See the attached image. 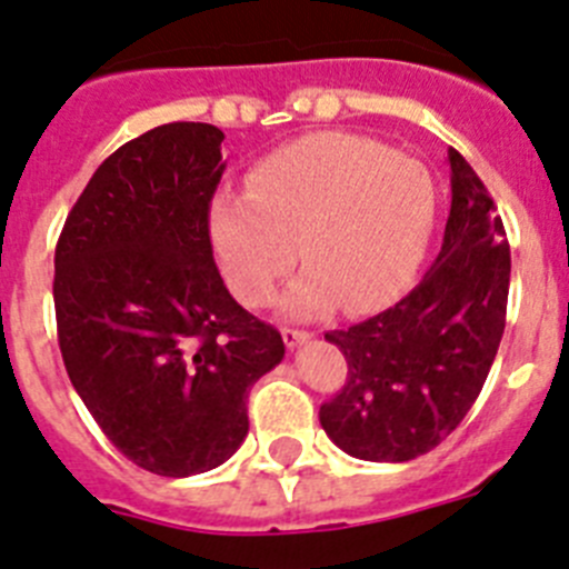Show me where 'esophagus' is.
<instances>
[{"instance_id": "obj_1", "label": "esophagus", "mask_w": 569, "mask_h": 569, "mask_svg": "<svg viewBox=\"0 0 569 569\" xmlns=\"http://www.w3.org/2000/svg\"><path fill=\"white\" fill-rule=\"evenodd\" d=\"M283 343L289 346V349H295V346L306 343V340L312 338V332H306V329H283Z\"/></svg>"}]
</instances>
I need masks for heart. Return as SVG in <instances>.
<instances>
[{
    "mask_svg": "<svg viewBox=\"0 0 569 569\" xmlns=\"http://www.w3.org/2000/svg\"><path fill=\"white\" fill-rule=\"evenodd\" d=\"M438 191L427 166L358 134H312L271 151L249 194H220L209 229L226 283L266 306L300 257L309 269L286 291V312H349L387 303L429 243Z\"/></svg>",
    "mask_w": 569,
    "mask_h": 569,
    "instance_id": "heart-1",
    "label": "heart"
}]
</instances>
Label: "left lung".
Returning a JSON list of instances; mask_svg holds the SVG:
<instances>
[{"instance_id":"left-lung-1","label":"left lung","mask_w":569,"mask_h":569,"mask_svg":"<svg viewBox=\"0 0 569 569\" xmlns=\"http://www.w3.org/2000/svg\"><path fill=\"white\" fill-rule=\"evenodd\" d=\"M447 166L452 206L432 269L387 312L326 332L349 375L320 407V427L360 461L401 463L438 447L476 403L501 343L510 295L503 223L456 148Z\"/></svg>"}]
</instances>
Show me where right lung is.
<instances>
[{
  "label": "right lung",
  "instance_id": "1",
  "mask_svg": "<svg viewBox=\"0 0 569 569\" xmlns=\"http://www.w3.org/2000/svg\"><path fill=\"white\" fill-rule=\"evenodd\" d=\"M220 142L209 122H168L117 148L73 202L53 257L73 389L128 461L166 478L234 456L249 389L286 355L214 266Z\"/></svg>",
  "mask_w": 569,
  "mask_h": 569
}]
</instances>
